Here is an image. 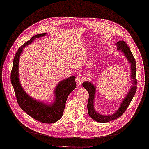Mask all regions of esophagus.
Wrapping results in <instances>:
<instances>
[{
	"mask_svg": "<svg viewBox=\"0 0 149 149\" xmlns=\"http://www.w3.org/2000/svg\"><path fill=\"white\" fill-rule=\"evenodd\" d=\"M85 81V77L84 76L83 74H79L78 76H77L76 77V84L77 85H81L82 84V82Z\"/></svg>",
	"mask_w": 149,
	"mask_h": 149,
	"instance_id": "34e87169",
	"label": "esophagus"
}]
</instances>
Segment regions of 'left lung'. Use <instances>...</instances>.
Returning a JSON list of instances; mask_svg holds the SVG:
<instances>
[{
  "label": "left lung",
  "instance_id": "8db88e82",
  "mask_svg": "<svg viewBox=\"0 0 149 149\" xmlns=\"http://www.w3.org/2000/svg\"><path fill=\"white\" fill-rule=\"evenodd\" d=\"M117 46V49L121 52L128 61L130 64L131 70V79H132V86L127 92L125 97L123 99L122 102L119 107L118 109L116 112L109 115H104L97 112L94 107V101L95 95L96 92V87L92 83L85 81L83 82L82 86L84 88H86L89 93V98L87 104L88 113L89 116L95 121L99 123H107L113 120L116 119L121 116L124 112L128 107L133 97L135 95L136 91L137 81L136 79V61L130 51V48L124 41L120 40L115 44Z\"/></svg>",
  "mask_w": 149,
  "mask_h": 149
}]
</instances>
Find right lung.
Returning <instances> with one entry per match:
<instances>
[{
    "label": "right lung",
    "mask_w": 149,
    "mask_h": 149,
    "mask_svg": "<svg viewBox=\"0 0 149 149\" xmlns=\"http://www.w3.org/2000/svg\"><path fill=\"white\" fill-rule=\"evenodd\" d=\"M47 34H38L33 36L19 48L13 60L11 82L15 90L17 102L22 110L38 121L51 124L58 121L62 116L67 99L71 92L76 87V77L74 76H70L58 83L54 91V101L50 104L34 100L27 94L22 88L19 77V59L24 48L31 44L36 39L45 36Z\"/></svg>",
    "instance_id": "obj_1"
}]
</instances>
